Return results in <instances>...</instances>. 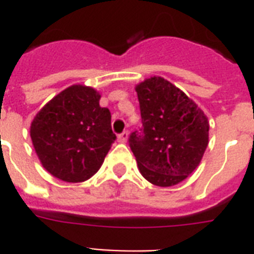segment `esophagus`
<instances>
[{"label": "esophagus", "mask_w": 254, "mask_h": 254, "mask_svg": "<svg viewBox=\"0 0 254 254\" xmlns=\"http://www.w3.org/2000/svg\"><path fill=\"white\" fill-rule=\"evenodd\" d=\"M117 139H119V142H127V131H123V133H120V134L117 135Z\"/></svg>", "instance_id": "obj_1"}]
</instances>
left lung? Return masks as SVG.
<instances>
[{"instance_id":"obj_1","label":"left lung","mask_w":254,"mask_h":254,"mask_svg":"<svg viewBox=\"0 0 254 254\" xmlns=\"http://www.w3.org/2000/svg\"><path fill=\"white\" fill-rule=\"evenodd\" d=\"M142 127L129 135L139 171L150 183L170 187L185 181L208 145V120L183 92L162 77L135 88Z\"/></svg>"}]
</instances>
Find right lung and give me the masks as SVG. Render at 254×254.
I'll list each match as a JSON object with an SVG mask.
<instances>
[{
    "instance_id": "add662e5",
    "label": "right lung",
    "mask_w": 254,
    "mask_h": 254,
    "mask_svg": "<svg viewBox=\"0 0 254 254\" xmlns=\"http://www.w3.org/2000/svg\"><path fill=\"white\" fill-rule=\"evenodd\" d=\"M89 87L72 85L42 108L30 135L42 165L64 182H84L103 165L115 142L111 112Z\"/></svg>"
}]
</instances>
